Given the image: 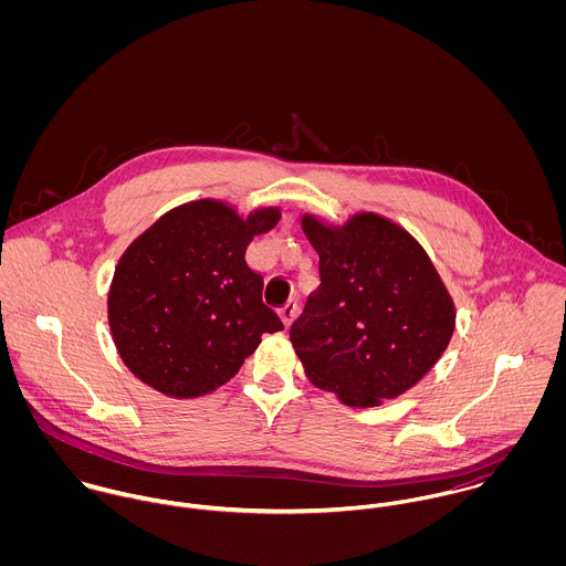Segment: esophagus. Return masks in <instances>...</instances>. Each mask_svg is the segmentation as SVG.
<instances>
[{
    "label": "esophagus",
    "instance_id": "34e87169",
    "mask_svg": "<svg viewBox=\"0 0 566 566\" xmlns=\"http://www.w3.org/2000/svg\"><path fill=\"white\" fill-rule=\"evenodd\" d=\"M279 314H281L285 326H290V324L294 323V318L298 316V305H296V303H287L285 307H281Z\"/></svg>",
    "mask_w": 566,
    "mask_h": 566
}]
</instances>
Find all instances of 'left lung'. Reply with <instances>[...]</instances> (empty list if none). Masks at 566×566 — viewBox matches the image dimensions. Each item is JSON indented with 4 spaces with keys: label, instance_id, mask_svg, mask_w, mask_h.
<instances>
[{
    "label": "left lung",
    "instance_id": "left-lung-1",
    "mask_svg": "<svg viewBox=\"0 0 566 566\" xmlns=\"http://www.w3.org/2000/svg\"><path fill=\"white\" fill-rule=\"evenodd\" d=\"M321 254V287L290 339L312 384L348 405L395 399L444 353L455 310L420 243L361 213L344 229L303 218Z\"/></svg>",
    "mask_w": 566,
    "mask_h": 566
}]
</instances>
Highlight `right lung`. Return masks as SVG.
I'll return each mask as SVG.
<instances>
[{"label": "right lung", "mask_w": 566, "mask_h": 566, "mask_svg": "<svg viewBox=\"0 0 566 566\" xmlns=\"http://www.w3.org/2000/svg\"><path fill=\"white\" fill-rule=\"evenodd\" d=\"M279 222L248 220L200 200L157 220L122 254L108 292V323L124 364L163 395L200 397L238 375L281 318L263 303V276L245 245Z\"/></svg>", "instance_id": "1"}]
</instances>
